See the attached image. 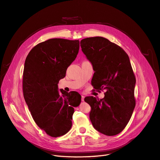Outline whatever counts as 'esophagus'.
<instances>
[{"mask_svg":"<svg viewBox=\"0 0 160 160\" xmlns=\"http://www.w3.org/2000/svg\"><path fill=\"white\" fill-rule=\"evenodd\" d=\"M84 96L82 95V96H81V101H84Z\"/></svg>","mask_w":160,"mask_h":160,"instance_id":"34e87169","label":"esophagus"}]
</instances>
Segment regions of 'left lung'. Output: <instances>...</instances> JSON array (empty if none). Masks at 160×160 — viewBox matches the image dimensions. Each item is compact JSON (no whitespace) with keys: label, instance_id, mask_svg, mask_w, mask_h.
<instances>
[{"label":"left lung","instance_id":"left-lung-1","mask_svg":"<svg viewBox=\"0 0 160 160\" xmlns=\"http://www.w3.org/2000/svg\"><path fill=\"white\" fill-rule=\"evenodd\" d=\"M81 47L95 71L92 84L99 91L106 90L102 99L84 98L91 106L90 119L96 130L114 136L126 128L136 105V78L129 56L120 47L101 36L82 39Z\"/></svg>","mask_w":160,"mask_h":160}]
</instances>
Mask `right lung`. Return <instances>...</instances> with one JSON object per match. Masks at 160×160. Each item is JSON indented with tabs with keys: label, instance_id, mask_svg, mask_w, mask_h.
I'll use <instances>...</instances> for the list:
<instances>
[{
	"label": "right lung",
	"instance_id": "obj_1",
	"mask_svg": "<svg viewBox=\"0 0 160 160\" xmlns=\"http://www.w3.org/2000/svg\"><path fill=\"white\" fill-rule=\"evenodd\" d=\"M79 49V40L49 39L34 47L26 59L24 99L36 124L52 137L63 136L70 131L74 108L81 101L77 92L58 90V86Z\"/></svg>",
	"mask_w": 160,
	"mask_h": 160
}]
</instances>
